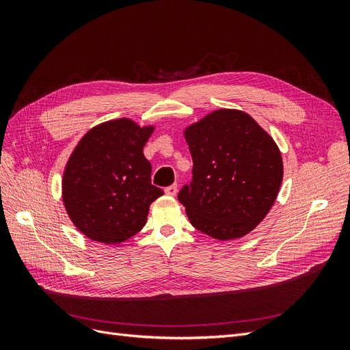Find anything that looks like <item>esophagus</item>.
I'll return each mask as SVG.
<instances>
[{"label": "esophagus", "mask_w": 350, "mask_h": 350, "mask_svg": "<svg viewBox=\"0 0 350 350\" xmlns=\"http://www.w3.org/2000/svg\"><path fill=\"white\" fill-rule=\"evenodd\" d=\"M178 193V187L176 185H169L165 188V194L169 197H175Z\"/></svg>", "instance_id": "34e87169"}]
</instances>
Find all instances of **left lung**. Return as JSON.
<instances>
[{
    "label": "left lung",
    "instance_id": "8db88e82",
    "mask_svg": "<svg viewBox=\"0 0 350 350\" xmlns=\"http://www.w3.org/2000/svg\"><path fill=\"white\" fill-rule=\"evenodd\" d=\"M193 181L178 194L191 225L219 239H237L267 216L283 179L282 153L251 115L216 109L184 130Z\"/></svg>",
    "mask_w": 350,
    "mask_h": 350
}]
</instances>
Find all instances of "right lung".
<instances>
[{
  "mask_svg": "<svg viewBox=\"0 0 350 350\" xmlns=\"http://www.w3.org/2000/svg\"><path fill=\"white\" fill-rule=\"evenodd\" d=\"M154 125L118 118L93 126L74 147L62 175V203L81 234L115 245L146 225L163 191L152 185L143 147Z\"/></svg>",
  "mask_w": 350,
  "mask_h": 350,
  "instance_id": "add662e5",
  "label": "right lung"
}]
</instances>
